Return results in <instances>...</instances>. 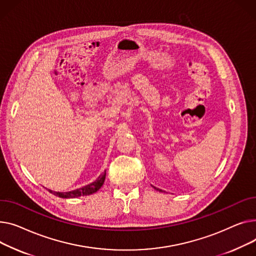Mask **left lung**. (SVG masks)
<instances>
[{"label":"left lung","instance_id":"8db88e82","mask_svg":"<svg viewBox=\"0 0 256 256\" xmlns=\"http://www.w3.org/2000/svg\"><path fill=\"white\" fill-rule=\"evenodd\" d=\"M154 188H156V187H154Z\"/></svg>","mask_w":256,"mask_h":256}]
</instances>
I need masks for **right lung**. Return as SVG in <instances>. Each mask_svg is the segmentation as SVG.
Returning a JSON list of instances; mask_svg holds the SVG:
<instances>
[{
	"label": "right lung",
	"instance_id": "right-lung-1",
	"mask_svg": "<svg viewBox=\"0 0 256 256\" xmlns=\"http://www.w3.org/2000/svg\"><path fill=\"white\" fill-rule=\"evenodd\" d=\"M105 174H106V172H104L103 174H101L96 181L92 182L91 184L86 185L82 188L75 189L72 191H68V192H54L52 190H48L50 193H52L54 195L58 198H75L78 196H84V195H90L93 194L95 192H97L103 185L104 180H105Z\"/></svg>",
	"mask_w": 256,
	"mask_h": 256
}]
</instances>
